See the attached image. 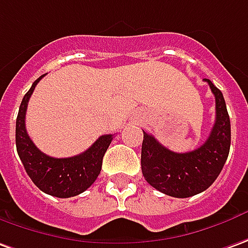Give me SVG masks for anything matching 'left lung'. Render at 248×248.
Here are the masks:
<instances>
[{
	"instance_id": "left-lung-1",
	"label": "left lung",
	"mask_w": 248,
	"mask_h": 248,
	"mask_svg": "<svg viewBox=\"0 0 248 248\" xmlns=\"http://www.w3.org/2000/svg\"><path fill=\"white\" fill-rule=\"evenodd\" d=\"M216 100V121L209 138L194 151H170L143 131L141 171L146 181L167 196L186 199L206 190L217 178L231 146V123L223 93L209 79Z\"/></svg>"
}]
</instances>
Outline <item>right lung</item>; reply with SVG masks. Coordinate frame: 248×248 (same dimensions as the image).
<instances>
[{
    "label": "right lung",
    "mask_w": 248,
    "mask_h": 248,
    "mask_svg": "<svg viewBox=\"0 0 248 248\" xmlns=\"http://www.w3.org/2000/svg\"><path fill=\"white\" fill-rule=\"evenodd\" d=\"M46 75V74H44ZM39 77L24 95L16 120V147L24 169L42 192L59 199H69L93 185L101 171L102 158L113 135H102L85 153L70 158H52L43 154L31 140L25 128V112Z\"/></svg>",
    "instance_id": "obj_1"
}]
</instances>
